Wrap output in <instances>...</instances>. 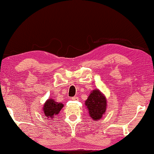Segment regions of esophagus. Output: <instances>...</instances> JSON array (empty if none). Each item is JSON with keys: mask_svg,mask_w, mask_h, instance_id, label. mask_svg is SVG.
I'll use <instances>...</instances> for the list:
<instances>
[{"mask_svg": "<svg viewBox=\"0 0 154 154\" xmlns=\"http://www.w3.org/2000/svg\"><path fill=\"white\" fill-rule=\"evenodd\" d=\"M71 100H78V97L75 96V97H72V98H71Z\"/></svg>", "mask_w": 154, "mask_h": 154, "instance_id": "1", "label": "esophagus"}]
</instances>
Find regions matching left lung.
<instances>
[{"mask_svg":"<svg viewBox=\"0 0 154 154\" xmlns=\"http://www.w3.org/2000/svg\"><path fill=\"white\" fill-rule=\"evenodd\" d=\"M85 105L88 109L89 114L94 120L101 119L106 109V99L99 89L91 91L85 101Z\"/></svg>","mask_w":154,"mask_h":154,"instance_id":"obj_1","label":"left lung"}]
</instances>
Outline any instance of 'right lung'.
Here are the masks:
<instances>
[{
    "label": "right lung",
    "mask_w": 154,
    "mask_h": 154,
    "mask_svg": "<svg viewBox=\"0 0 154 154\" xmlns=\"http://www.w3.org/2000/svg\"><path fill=\"white\" fill-rule=\"evenodd\" d=\"M64 105L62 103L55 102L53 99L50 98L46 101L43 106V112L45 117L47 119H52L58 114L60 110L63 108Z\"/></svg>",
    "instance_id": "1"
}]
</instances>
